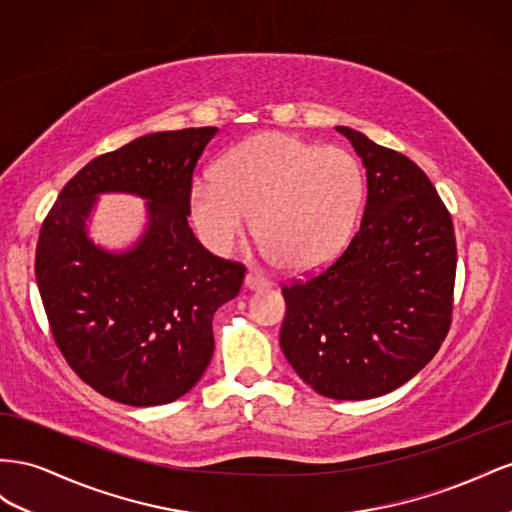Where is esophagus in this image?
<instances>
[{
    "label": "esophagus",
    "instance_id": "obj_1",
    "mask_svg": "<svg viewBox=\"0 0 512 512\" xmlns=\"http://www.w3.org/2000/svg\"><path fill=\"white\" fill-rule=\"evenodd\" d=\"M270 281L264 279V276H259L255 272H248L246 279H244V287L251 289V291H259V289H270Z\"/></svg>",
    "mask_w": 512,
    "mask_h": 512
}]
</instances>
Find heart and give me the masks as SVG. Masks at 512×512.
<instances>
[{
	"mask_svg": "<svg viewBox=\"0 0 512 512\" xmlns=\"http://www.w3.org/2000/svg\"><path fill=\"white\" fill-rule=\"evenodd\" d=\"M193 184L191 214L201 240L227 255L255 223L270 259L311 272L337 257L362 206L360 163L337 145L261 133L229 150Z\"/></svg>",
	"mask_w": 512,
	"mask_h": 512,
	"instance_id": "heart-1",
	"label": "heart"
}]
</instances>
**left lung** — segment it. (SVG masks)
Segmentation results:
<instances>
[{
  "label": "left lung",
  "mask_w": 512,
  "mask_h": 512,
  "mask_svg": "<svg viewBox=\"0 0 512 512\" xmlns=\"http://www.w3.org/2000/svg\"><path fill=\"white\" fill-rule=\"evenodd\" d=\"M337 130L367 169V206L358 233L328 270L283 287L281 349L315 392L362 401L410 382L440 349L457 244L425 171L354 128Z\"/></svg>",
  "instance_id": "1"
}]
</instances>
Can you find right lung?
Returning a JSON list of instances; mask_svg holds the SVG:
<instances>
[{"label":"right lung","instance_id":"add662e5","mask_svg":"<svg viewBox=\"0 0 512 512\" xmlns=\"http://www.w3.org/2000/svg\"><path fill=\"white\" fill-rule=\"evenodd\" d=\"M218 128L152 133L87 163L57 197L36 246V281L57 347L105 397L180 399L214 354L212 319L240 294L244 266L214 257L188 227L193 171ZM100 194L146 201L126 249L89 236Z\"/></svg>","mask_w":512,"mask_h":512}]
</instances>
